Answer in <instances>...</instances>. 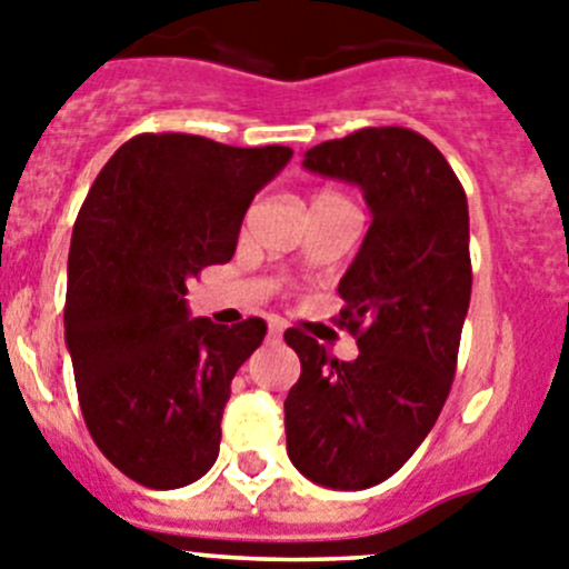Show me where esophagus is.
I'll return each instance as SVG.
<instances>
[{
	"label": "esophagus",
	"mask_w": 569,
	"mask_h": 569,
	"mask_svg": "<svg viewBox=\"0 0 569 569\" xmlns=\"http://www.w3.org/2000/svg\"><path fill=\"white\" fill-rule=\"evenodd\" d=\"M283 331H286V326L280 320L269 322V337H283Z\"/></svg>",
	"instance_id": "obj_1"
}]
</instances>
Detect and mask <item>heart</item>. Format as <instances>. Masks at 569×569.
<instances>
[{
    "label": "heart",
    "mask_w": 569,
    "mask_h": 569,
    "mask_svg": "<svg viewBox=\"0 0 569 569\" xmlns=\"http://www.w3.org/2000/svg\"><path fill=\"white\" fill-rule=\"evenodd\" d=\"M315 198H340V196H335V192H320V196H315Z\"/></svg>",
    "instance_id": "1"
}]
</instances>
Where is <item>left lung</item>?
Masks as SVG:
<instances>
[{"mask_svg": "<svg viewBox=\"0 0 569 569\" xmlns=\"http://www.w3.org/2000/svg\"><path fill=\"white\" fill-rule=\"evenodd\" d=\"M303 167L357 183L371 227L340 280L337 326L360 346L342 362L300 329L286 397V450L337 490L386 482L431 433L457 373L470 306L468 198L442 152L408 127H366L311 147Z\"/></svg>", "mask_w": 569, "mask_h": 569, "instance_id": "8db88e82", "label": "left lung"}]
</instances>
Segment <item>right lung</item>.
I'll return each instance as SVG.
<instances>
[{
	"label": "right lung",
	"instance_id": "1",
	"mask_svg": "<svg viewBox=\"0 0 569 569\" xmlns=\"http://www.w3.org/2000/svg\"><path fill=\"white\" fill-rule=\"evenodd\" d=\"M289 147H229L141 132L116 150L79 209L64 340L87 431L132 482L183 488L221 448L232 377L263 342L260 317H189L187 280L232 260L254 192Z\"/></svg>",
	"mask_w": 569,
	"mask_h": 569
}]
</instances>
